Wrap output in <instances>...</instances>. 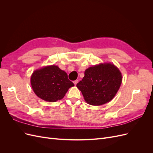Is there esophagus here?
I'll list each match as a JSON object with an SVG mask.
<instances>
[{"mask_svg": "<svg viewBox=\"0 0 153 153\" xmlns=\"http://www.w3.org/2000/svg\"><path fill=\"white\" fill-rule=\"evenodd\" d=\"M78 82V80H75L73 82V83H74V84H75V85L77 84V83Z\"/></svg>", "mask_w": 153, "mask_h": 153, "instance_id": "1", "label": "esophagus"}]
</instances>
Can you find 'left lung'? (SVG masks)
Segmentation results:
<instances>
[{
    "label": "left lung",
    "instance_id": "8db88e82",
    "mask_svg": "<svg viewBox=\"0 0 153 153\" xmlns=\"http://www.w3.org/2000/svg\"><path fill=\"white\" fill-rule=\"evenodd\" d=\"M85 76L76 84L86 102L102 105L112 100L122 82L119 69L111 63L100 64L85 71Z\"/></svg>",
    "mask_w": 153,
    "mask_h": 153
}]
</instances>
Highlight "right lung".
Returning a JSON list of instances; mask_svg holds the SVG:
<instances>
[{
	"label": "right lung",
	"instance_id": "obj_1",
	"mask_svg": "<svg viewBox=\"0 0 153 153\" xmlns=\"http://www.w3.org/2000/svg\"><path fill=\"white\" fill-rule=\"evenodd\" d=\"M30 83L34 93L49 102L62 99L69 88L74 86L73 83L68 79L67 73L55 65L34 71Z\"/></svg>",
	"mask_w": 153,
	"mask_h": 153
}]
</instances>
